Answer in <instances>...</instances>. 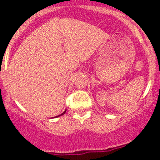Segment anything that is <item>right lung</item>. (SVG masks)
Masks as SVG:
<instances>
[{
  "mask_svg": "<svg viewBox=\"0 0 160 160\" xmlns=\"http://www.w3.org/2000/svg\"><path fill=\"white\" fill-rule=\"evenodd\" d=\"M66 111H67V109H66V110H65V111H64V112H63V113H62V114H59V115H57V116H56V117H55V118H58V117H59V116L62 115V114H65V113H66Z\"/></svg>",
  "mask_w": 160,
  "mask_h": 160,
  "instance_id": "add662e5",
  "label": "right lung"
}]
</instances>
